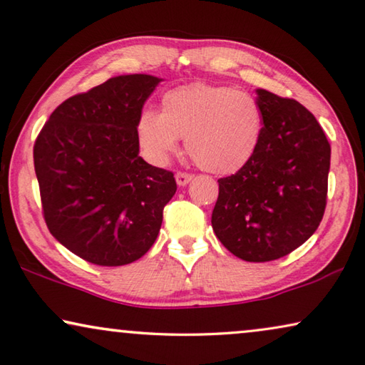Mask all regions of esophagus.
Masks as SVG:
<instances>
[{"label":"esophagus","instance_id":"34e87169","mask_svg":"<svg viewBox=\"0 0 365 365\" xmlns=\"http://www.w3.org/2000/svg\"><path fill=\"white\" fill-rule=\"evenodd\" d=\"M191 178H193V175L188 174V172H177L175 174V180L178 187H185V185H188L191 182Z\"/></svg>","mask_w":365,"mask_h":365}]
</instances>
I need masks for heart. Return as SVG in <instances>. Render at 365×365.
I'll list each match as a JSON object with an SVG mask.
<instances>
[{"label": "heart", "instance_id": "b5f03b06", "mask_svg": "<svg viewBox=\"0 0 365 365\" xmlns=\"http://www.w3.org/2000/svg\"><path fill=\"white\" fill-rule=\"evenodd\" d=\"M264 118L249 92L231 86L193 83L170 89L161 113L145 108L137 119V138L151 161L164 164L178 150V138L201 169L231 175L252 161L260 147Z\"/></svg>", "mask_w": 365, "mask_h": 365}]
</instances>
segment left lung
Returning <instances> with one entry per match:
<instances>
[{"label":"left lung","mask_w":365,"mask_h":365,"mask_svg":"<svg viewBox=\"0 0 365 365\" xmlns=\"http://www.w3.org/2000/svg\"><path fill=\"white\" fill-rule=\"evenodd\" d=\"M264 118L252 161L218 178L215 236L246 262H271L314 233L327 204L330 143L313 113L294 98L257 89Z\"/></svg>","instance_id":"8db88e82"}]
</instances>
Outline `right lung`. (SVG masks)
<instances>
[{
	"label": "right lung",
	"mask_w": 365,
	"mask_h": 365,
	"mask_svg": "<svg viewBox=\"0 0 365 365\" xmlns=\"http://www.w3.org/2000/svg\"><path fill=\"white\" fill-rule=\"evenodd\" d=\"M161 79L110 78L52 111L33 147L51 235L83 260L121 267L156 241L174 174L138 156L137 119Z\"/></svg>",
	"instance_id": "add662e5"
}]
</instances>
